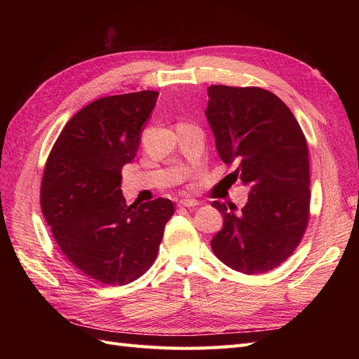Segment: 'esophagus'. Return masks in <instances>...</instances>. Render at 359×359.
Listing matches in <instances>:
<instances>
[{"instance_id":"34e87169","label":"esophagus","mask_w":359,"mask_h":359,"mask_svg":"<svg viewBox=\"0 0 359 359\" xmlns=\"http://www.w3.org/2000/svg\"><path fill=\"white\" fill-rule=\"evenodd\" d=\"M180 206H187V208H191V206H198L199 202L196 199H181L178 202Z\"/></svg>"}]
</instances>
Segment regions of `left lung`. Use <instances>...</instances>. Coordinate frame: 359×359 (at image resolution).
<instances>
[{"label":"left lung","instance_id":"obj_1","mask_svg":"<svg viewBox=\"0 0 359 359\" xmlns=\"http://www.w3.org/2000/svg\"><path fill=\"white\" fill-rule=\"evenodd\" d=\"M205 115L229 177L250 189L241 211L214 201L223 227L214 255L243 274L277 268L302 240L310 214L307 140L289 107L257 86L211 85Z\"/></svg>","mask_w":359,"mask_h":359}]
</instances>
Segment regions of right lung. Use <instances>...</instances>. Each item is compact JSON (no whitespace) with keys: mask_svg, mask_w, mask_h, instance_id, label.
<instances>
[{"mask_svg":"<svg viewBox=\"0 0 359 359\" xmlns=\"http://www.w3.org/2000/svg\"><path fill=\"white\" fill-rule=\"evenodd\" d=\"M158 93L103 97L62 128L43 172L40 205L61 252L81 273L121 286L145 274L158 253L173 203L127 205L121 169L140 145Z\"/></svg>","mask_w":359,"mask_h":359,"instance_id":"obj_1","label":"right lung"}]
</instances>
